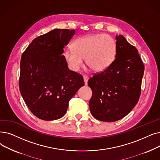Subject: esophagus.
I'll return each instance as SVG.
<instances>
[{
    "mask_svg": "<svg viewBox=\"0 0 160 160\" xmlns=\"http://www.w3.org/2000/svg\"><path fill=\"white\" fill-rule=\"evenodd\" d=\"M83 78H84V83H85V85H88V79H89L88 76L84 75V76H83Z\"/></svg>",
    "mask_w": 160,
    "mask_h": 160,
    "instance_id": "obj_1",
    "label": "esophagus"
}]
</instances>
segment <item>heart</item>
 <instances>
[{"instance_id":"obj_1","label":"heart","mask_w":160,"mask_h":160,"mask_svg":"<svg viewBox=\"0 0 160 160\" xmlns=\"http://www.w3.org/2000/svg\"><path fill=\"white\" fill-rule=\"evenodd\" d=\"M72 48L64 51L63 57L68 68L74 71L79 70L85 59L93 72H102L112 65L116 55V41L105 34L80 37L73 42Z\"/></svg>"}]
</instances>
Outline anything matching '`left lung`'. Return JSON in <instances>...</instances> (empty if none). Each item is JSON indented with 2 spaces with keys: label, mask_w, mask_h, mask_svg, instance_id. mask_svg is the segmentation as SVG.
I'll use <instances>...</instances> for the list:
<instances>
[{
  "label": "left lung",
  "mask_w": 160,
  "mask_h": 160,
  "mask_svg": "<svg viewBox=\"0 0 160 160\" xmlns=\"http://www.w3.org/2000/svg\"><path fill=\"white\" fill-rule=\"evenodd\" d=\"M116 55L107 69L88 80L92 90L89 109L97 120L112 122L128 114L139 99L144 66L137 48L116 37Z\"/></svg>",
  "instance_id": "left-lung-1"
}]
</instances>
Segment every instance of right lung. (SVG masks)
Instances as JSON below:
<instances>
[{
    "label": "right lung",
    "instance_id": "right-lung-1",
    "mask_svg": "<svg viewBox=\"0 0 160 160\" xmlns=\"http://www.w3.org/2000/svg\"><path fill=\"white\" fill-rule=\"evenodd\" d=\"M74 30L55 29L34 38L20 63V93L31 112L43 120L63 117L68 102L82 86L83 76L69 70L63 48Z\"/></svg>",
    "mask_w": 160,
    "mask_h": 160
}]
</instances>
